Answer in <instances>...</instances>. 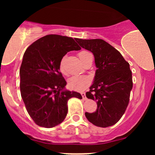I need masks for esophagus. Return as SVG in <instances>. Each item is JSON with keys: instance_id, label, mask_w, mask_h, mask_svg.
Returning <instances> with one entry per match:
<instances>
[{"instance_id": "obj_1", "label": "esophagus", "mask_w": 155, "mask_h": 155, "mask_svg": "<svg viewBox=\"0 0 155 155\" xmlns=\"http://www.w3.org/2000/svg\"><path fill=\"white\" fill-rule=\"evenodd\" d=\"M81 96H82V97H83L84 100H86L87 97H86V95H85L84 92H81Z\"/></svg>"}]
</instances>
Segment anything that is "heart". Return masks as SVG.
<instances>
[{
  "instance_id": "obj_1",
  "label": "heart",
  "mask_w": 155,
  "mask_h": 155,
  "mask_svg": "<svg viewBox=\"0 0 155 155\" xmlns=\"http://www.w3.org/2000/svg\"><path fill=\"white\" fill-rule=\"evenodd\" d=\"M90 54V52L87 51H81L78 53V57L82 62L84 63L86 58H87ZM64 58L60 61V71L62 73H65V71H64ZM90 84V79L88 77V76H74L72 77H71L70 79L68 81V87L72 90H84Z\"/></svg>"
}]
</instances>
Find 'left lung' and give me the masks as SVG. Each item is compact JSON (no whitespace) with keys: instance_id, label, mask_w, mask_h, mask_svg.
<instances>
[{"instance_id":"8db88e82","label":"left lung","mask_w":155,"mask_h":155,"mask_svg":"<svg viewBox=\"0 0 155 155\" xmlns=\"http://www.w3.org/2000/svg\"><path fill=\"white\" fill-rule=\"evenodd\" d=\"M75 40L80 47L93 54L97 68L86 96L96 101L97 108L93 113L85 112V116L97 127L114 125L124 114L133 88L129 63L120 51L102 39Z\"/></svg>"}]
</instances>
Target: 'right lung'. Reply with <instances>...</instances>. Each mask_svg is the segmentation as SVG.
<instances>
[{
	"mask_svg": "<svg viewBox=\"0 0 155 155\" xmlns=\"http://www.w3.org/2000/svg\"><path fill=\"white\" fill-rule=\"evenodd\" d=\"M81 48L71 37L47 35L33 42L23 55L20 92L27 111L41 127H55L65 120L68 101L81 94L65 90L60 63L68 51Z\"/></svg>",
	"mask_w": 155,
	"mask_h": 155,
	"instance_id": "add662e5",
	"label": "right lung"
}]
</instances>
